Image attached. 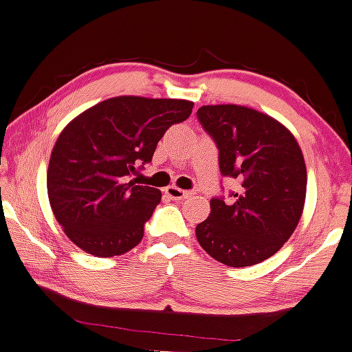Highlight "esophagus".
<instances>
[{"label": "esophagus", "instance_id": "34e87169", "mask_svg": "<svg viewBox=\"0 0 352 352\" xmlns=\"http://www.w3.org/2000/svg\"><path fill=\"white\" fill-rule=\"evenodd\" d=\"M165 194L170 199H173V201H182V199H187V197L190 196L189 190H182V189H179V187H175V186L166 187Z\"/></svg>", "mask_w": 352, "mask_h": 352}]
</instances>
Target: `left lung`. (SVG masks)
Segmentation results:
<instances>
[{
  "label": "left lung",
  "instance_id": "obj_1",
  "mask_svg": "<svg viewBox=\"0 0 352 352\" xmlns=\"http://www.w3.org/2000/svg\"><path fill=\"white\" fill-rule=\"evenodd\" d=\"M197 119L214 140L223 177L240 182L236 192L211 199L197 242L221 264H258L296 230L307 196V166L293 134L267 113L242 105H202Z\"/></svg>",
  "mask_w": 352,
  "mask_h": 352
}]
</instances>
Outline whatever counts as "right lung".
Returning <instances> with one entry per match:
<instances>
[{"instance_id": "1", "label": "right lung", "mask_w": 352, "mask_h": 352, "mask_svg": "<svg viewBox=\"0 0 352 352\" xmlns=\"http://www.w3.org/2000/svg\"><path fill=\"white\" fill-rule=\"evenodd\" d=\"M194 104L177 98L113 97L61 131L47 168L52 212L66 236L97 257L122 255L143 240L162 192L126 177L150 163L165 131Z\"/></svg>"}]
</instances>
